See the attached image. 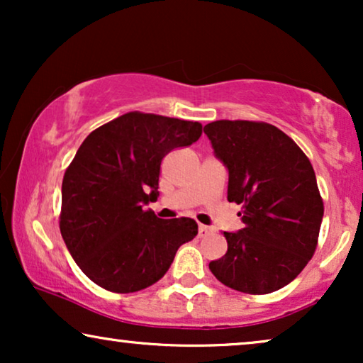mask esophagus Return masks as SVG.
Here are the masks:
<instances>
[{"mask_svg":"<svg viewBox=\"0 0 363 363\" xmlns=\"http://www.w3.org/2000/svg\"><path fill=\"white\" fill-rule=\"evenodd\" d=\"M210 235H211V228H208V226H205V225L198 226V236H200V238H206V236H210Z\"/></svg>","mask_w":363,"mask_h":363,"instance_id":"34e87169","label":"esophagus"}]
</instances>
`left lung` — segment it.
<instances>
[{
  "label": "left lung",
  "mask_w": 363,
  "mask_h": 363,
  "mask_svg": "<svg viewBox=\"0 0 363 363\" xmlns=\"http://www.w3.org/2000/svg\"><path fill=\"white\" fill-rule=\"evenodd\" d=\"M216 157L230 172L228 201L241 205L245 228L226 233V255L210 262L223 284L269 294L294 281L314 256L324 201L314 168L279 128L255 121L205 125Z\"/></svg>",
  "instance_id": "left-lung-1"
}]
</instances>
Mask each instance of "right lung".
<instances>
[{"label":"right lung","mask_w":363,"mask_h":363,"mask_svg":"<svg viewBox=\"0 0 363 363\" xmlns=\"http://www.w3.org/2000/svg\"><path fill=\"white\" fill-rule=\"evenodd\" d=\"M200 122L127 112L87 135L62 178L59 228L92 282L128 294L162 279L178 247L198 235L191 218H157L163 157L201 137Z\"/></svg>","instance_id":"obj_1"}]
</instances>
